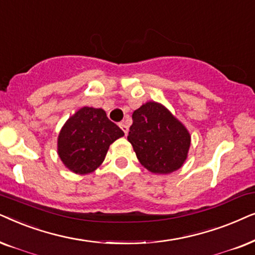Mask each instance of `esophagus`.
<instances>
[{
    "mask_svg": "<svg viewBox=\"0 0 255 255\" xmlns=\"http://www.w3.org/2000/svg\"><path fill=\"white\" fill-rule=\"evenodd\" d=\"M119 126H120V128H121V129H122V130H124V133H125V135H127V134H128V126H127V125H126V124H125V122H121V124H120V125H119Z\"/></svg>",
    "mask_w": 255,
    "mask_h": 255,
    "instance_id": "34e87169",
    "label": "esophagus"
}]
</instances>
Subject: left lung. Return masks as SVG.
<instances>
[{"label":"left lung","instance_id":"8db88e82","mask_svg":"<svg viewBox=\"0 0 255 255\" xmlns=\"http://www.w3.org/2000/svg\"><path fill=\"white\" fill-rule=\"evenodd\" d=\"M128 141L140 163L154 174H170L188 157L191 136L163 105L149 101L134 111Z\"/></svg>","mask_w":255,"mask_h":255}]
</instances>
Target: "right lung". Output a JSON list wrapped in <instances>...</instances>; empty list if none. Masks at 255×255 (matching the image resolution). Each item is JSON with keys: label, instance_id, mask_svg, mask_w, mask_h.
I'll return each mask as SVG.
<instances>
[{"label": "right lung", "instance_id": "right-lung-1", "mask_svg": "<svg viewBox=\"0 0 255 255\" xmlns=\"http://www.w3.org/2000/svg\"><path fill=\"white\" fill-rule=\"evenodd\" d=\"M125 135L101 108L83 107L63 126L58 155L71 171L86 175L104 162L110 145Z\"/></svg>", "mask_w": 255, "mask_h": 255}]
</instances>
